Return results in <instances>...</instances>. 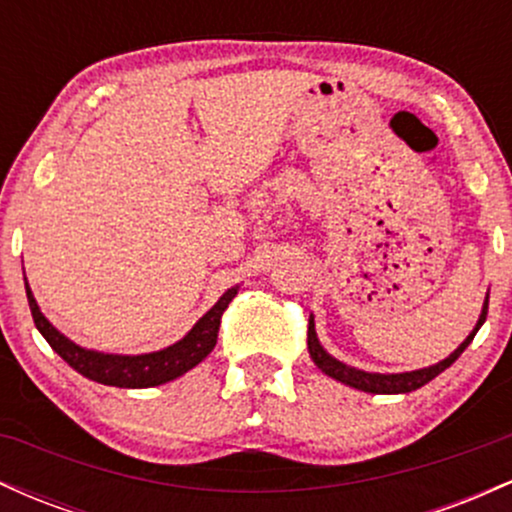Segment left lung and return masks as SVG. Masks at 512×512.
Segmentation results:
<instances>
[{
	"label": "left lung",
	"instance_id": "8db88e82",
	"mask_svg": "<svg viewBox=\"0 0 512 512\" xmlns=\"http://www.w3.org/2000/svg\"><path fill=\"white\" fill-rule=\"evenodd\" d=\"M486 313H489V296H486L484 308H481L477 327L469 332V337L464 339V342L457 346V349L452 351L448 358H443V361L436 363V366H428L421 370H409V373H366V370H358L354 366H346V363L337 361V358L330 356L325 349H322L320 339H317V332H315L313 315H310V320H308V351H310V358L315 361V366L320 368L325 375H330V378L339 380V383L356 387V390H363V392H373V395H404V392H414V390H419V387H424L426 383H431L436 375L443 373L445 368H450L452 363L460 358L462 351L472 344L474 334H477L479 327L484 325Z\"/></svg>",
	"mask_w": 512,
	"mask_h": 512
}]
</instances>
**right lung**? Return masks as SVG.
I'll return each instance as SVG.
<instances>
[{"label": "right lung", "mask_w": 512, "mask_h": 512, "mask_svg": "<svg viewBox=\"0 0 512 512\" xmlns=\"http://www.w3.org/2000/svg\"><path fill=\"white\" fill-rule=\"evenodd\" d=\"M238 286L228 289L223 296L216 301L207 315H202L197 320V325L192 327L180 342L166 346L161 351H151V354H139V356H122V354H103V351L84 349V346L74 344L72 339H67L60 330L50 325V320L40 313L38 303H35L33 291L28 289L26 281V296L28 305H31V315L38 332L48 339L52 349L60 354L64 361L72 366L76 373H81L88 380H96L101 385H113V387H156L170 380L180 378L182 373H187L190 368H195L197 363H202L204 358L211 354V349L216 346L219 339V327H221V315L228 308V303L236 298Z\"/></svg>", "instance_id": "add662e5"}]
</instances>
